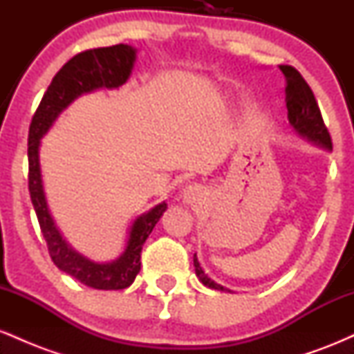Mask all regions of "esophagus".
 Instances as JSON below:
<instances>
[{
    "label": "esophagus",
    "instance_id": "obj_1",
    "mask_svg": "<svg viewBox=\"0 0 354 354\" xmlns=\"http://www.w3.org/2000/svg\"><path fill=\"white\" fill-rule=\"evenodd\" d=\"M200 198H203V186L196 185V183H191V185L183 189V200H185V203H194L200 200Z\"/></svg>",
    "mask_w": 354,
    "mask_h": 354
}]
</instances>
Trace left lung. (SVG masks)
<instances>
[{
	"mask_svg": "<svg viewBox=\"0 0 354 354\" xmlns=\"http://www.w3.org/2000/svg\"><path fill=\"white\" fill-rule=\"evenodd\" d=\"M279 70L284 75V81H286V108H288V120L296 131L299 135L308 138L313 143H318L324 148L331 149V135L328 131L326 124H324L323 116H321L318 101L315 98V93L310 88V84L306 83V80L303 78L301 73L296 68L290 66V64H279ZM194 268H196V274L200 278V281L205 286L213 288V290L225 291V288L219 286L218 283H214L213 279H209L205 274V271L201 270L200 263H198L196 254L193 258Z\"/></svg>",
	"mask_w": 354,
	"mask_h": 354,
	"instance_id": "left-lung-1",
	"label": "left lung"
}]
</instances>
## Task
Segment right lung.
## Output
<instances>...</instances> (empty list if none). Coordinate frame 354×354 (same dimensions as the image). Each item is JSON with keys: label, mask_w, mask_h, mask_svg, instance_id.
Masks as SVG:
<instances>
[{"label": "right lung", "mask_w": 354, "mask_h": 354, "mask_svg": "<svg viewBox=\"0 0 354 354\" xmlns=\"http://www.w3.org/2000/svg\"><path fill=\"white\" fill-rule=\"evenodd\" d=\"M135 56L136 51L128 44L93 48L73 56L56 73L43 95V100L39 101V106L36 108L31 120L30 135H28V165H30L28 188L53 263L61 271L95 290H124L135 281L141 268V250L146 238L151 234L154 225L166 211V203L158 205L156 208L148 211L133 223L128 246L120 259L108 265L89 261L66 245L48 211L41 185V171H39V140L48 131L56 116L80 95L96 88L121 86L129 78Z\"/></svg>", "instance_id": "1"}]
</instances>
